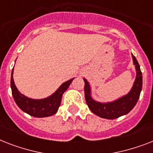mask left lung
Returning a JSON list of instances; mask_svg holds the SVG:
<instances>
[{"mask_svg": "<svg viewBox=\"0 0 153 153\" xmlns=\"http://www.w3.org/2000/svg\"><path fill=\"white\" fill-rule=\"evenodd\" d=\"M133 56V63L137 70V77L133 86L130 92L127 95L119 98L117 101L109 103H101L94 101L91 97V88L86 79H83L85 82L84 92L86 104L94 114L98 115L100 117L105 119H115L119 117L127 114L135 106L138 98L140 97V91L142 89V73L140 71V65L135 56Z\"/></svg>", "mask_w": 153, "mask_h": 153, "instance_id": "left-lung-1", "label": "left lung"}]
</instances>
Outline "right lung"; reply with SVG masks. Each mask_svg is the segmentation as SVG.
<instances>
[{"mask_svg": "<svg viewBox=\"0 0 153 153\" xmlns=\"http://www.w3.org/2000/svg\"><path fill=\"white\" fill-rule=\"evenodd\" d=\"M73 79H74L62 83L59 88L56 91V92L48 98L36 100L25 97L18 91L13 81V72H12V76H11L12 94L16 105L20 107V109H22L23 111L27 113V114L36 117H50L53 114H56L61 103L62 94L69 87Z\"/></svg>", "mask_w": 153, "mask_h": 153, "instance_id": "right-lung-1", "label": "right lung"}]
</instances>
